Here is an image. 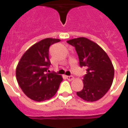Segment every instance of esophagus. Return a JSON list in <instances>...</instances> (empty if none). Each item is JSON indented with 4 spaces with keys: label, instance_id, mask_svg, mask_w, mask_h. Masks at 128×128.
<instances>
[{
    "label": "esophagus",
    "instance_id": "1",
    "mask_svg": "<svg viewBox=\"0 0 128 128\" xmlns=\"http://www.w3.org/2000/svg\"><path fill=\"white\" fill-rule=\"evenodd\" d=\"M66 78H67L69 81H72V80L74 79V77L72 76H66Z\"/></svg>",
    "mask_w": 128,
    "mask_h": 128
}]
</instances>
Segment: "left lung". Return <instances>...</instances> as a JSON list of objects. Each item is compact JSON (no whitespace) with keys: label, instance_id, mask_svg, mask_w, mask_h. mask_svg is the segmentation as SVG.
<instances>
[{"label":"left lung","instance_id":"8db88e82","mask_svg":"<svg viewBox=\"0 0 128 128\" xmlns=\"http://www.w3.org/2000/svg\"><path fill=\"white\" fill-rule=\"evenodd\" d=\"M67 42L75 47L80 66L86 68L84 88L76 94L85 101H97L107 93L113 82L114 68L112 61L98 44L86 38L71 39Z\"/></svg>","mask_w":128,"mask_h":128}]
</instances>
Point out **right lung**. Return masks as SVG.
I'll return each mask as SVG.
<instances>
[{
	"instance_id": "add662e5",
	"label": "right lung",
	"mask_w": 128,
	"mask_h": 128,
	"mask_svg": "<svg viewBox=\"0 0 128 128\" xmlns=\"http://www.w3.org/2000/svg\"><path fill=\"white\" fill-rule=\"evenodd\" d=\"M60 39H43L25 52L16 69L18 85L27 97L36 102L50 99L58 91L63 80L60 75L47 73L51 64L49 47Z\"/></svg>"
}]
</instances>
